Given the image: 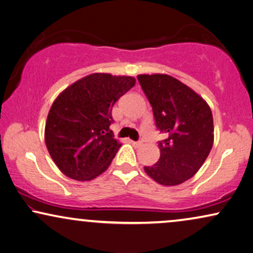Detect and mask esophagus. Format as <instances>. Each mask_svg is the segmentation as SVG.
<instances>
[{"mask_svg":"<svg viewBox=\"0 0 253 253\" xmlns=\"http://www.w3.org/2000/svg\"><path fill=\"white\" fill-rule=\"evenodd\" d=\"M130 143H132L133 146L136 147V148H139L141 144H142V142H141V141H132V140H130Z\"/></svg>","mask_w":253,"mask_h":253,"instance_id":"obj_1","label":"esophagus"}]
</instances>
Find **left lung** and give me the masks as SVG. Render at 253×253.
I'll return each mask as SVG.
<instances>
[{"mask_svg": "<svg viewBox=\"0 0 253 253\" xmlns=\"http://www.w3.org/2000/svg\"><path fill=\"white\" fill-rule=\"evenodd\" d=\"M153 107L161 156L144 171L158 184L174 186L193 177L211 153L213 116L208 104L180 81L164 74L137 76Z\"/></svg>", "mask_w": 253, "mask_h": 253, "instance_id": "left-lung-1", "label": "left lung"}]
</instances>
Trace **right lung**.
I'll return each mask as SVG.
<instances>
[{"label": "right lung", "instance_id": "add662e5", "mask_svg": "<svg viewBox=\"0 0 253 253\" xmlns=\"http://www.w3.org/2000/svg\"><path fill=\"white\" fill-rule=\"evenodd\" d=\"M135 79L91 74L60 93L50 107L45 142L54 163L75 180H91L110 167L121 144L114 139V103Z\"/></svg>", "mask_w": 253, "mask_h": 253}]
</instances>
